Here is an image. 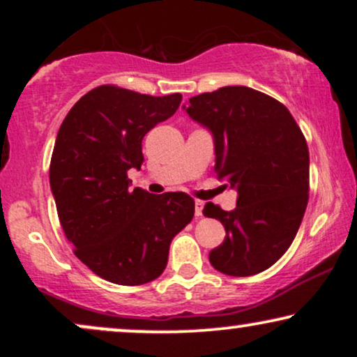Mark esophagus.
<instances>
[{"label":"esophagus","mask_w":357,"mask_h":357,"mask_svg":"<svg viewBox=\"0 0 357 357\" xmlns=\"http://www.w3.org/2000/svg\"><path fill=\"white\" fill-rule=\"evenodd\" d=\"M203 208H204V203L202 202V199H196V202H195V216H196V218L203 216Z\"/></svg>","instance_id":"1"}]
</instances>
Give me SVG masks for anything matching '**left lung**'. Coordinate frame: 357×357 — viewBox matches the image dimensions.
I'll list each match as a JSON object with an SVG mask.
<instances>
[{
    "label": "left lung",
    "instance_id": "8db88e82",
    "mask_svg": "<svg viewBox=\"0 0 357 357\" xmlns=\"http://www.w3.org/2000/svg\"><path fill=\"white\" fill-rule=\"evenodd\" d=\"M186 112L211 130L218 178L238 192L233 211L204 204L227 236L210 264L231 277L264 272L287 252L309 202V147L284 104L243 85L191 97Z\"/></svg>",
    "mask_w": 357,
    "mask_h": 357
}]
</instances>
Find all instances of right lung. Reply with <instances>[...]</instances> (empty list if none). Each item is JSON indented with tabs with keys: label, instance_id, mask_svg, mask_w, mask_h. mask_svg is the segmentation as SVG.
Instances as JSON below:
<instances>
[{
	"label": "right lung",
	"instance_id": "obj_1",
	"mask_svg": "<svg viewBox=\"0 0 357 357\" xmlns=\"http://www.w3.org/2000/svg\"><path fill=\"white\" fill-rule=\"evenodd\" d=\"M181 93L153 97L117 85L85 93L56 134L50 186L73 253L96 275L142 285L165 272L171 240L195 215L186 192L130 188L141 169L142 139L178 110Z\"/></svg>",
	"mask_w": 357,
	"mask_h": 357
}]
</instances>
